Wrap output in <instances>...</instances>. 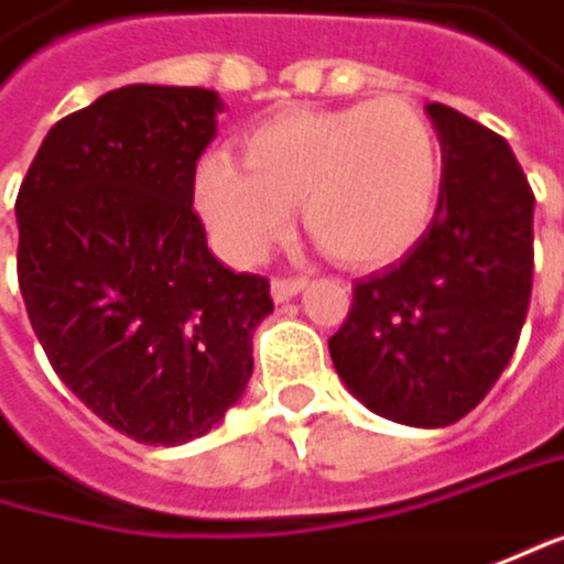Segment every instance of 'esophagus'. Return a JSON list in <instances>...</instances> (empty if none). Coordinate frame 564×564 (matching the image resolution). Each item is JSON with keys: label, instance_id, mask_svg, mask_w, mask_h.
<instances>
[{"label": "esophagus", "instance_id": "obj_1", "mask_svg": "<svg viewBox=\"0 0 564 564\" xmlns=\"http://www.w3.org/2000/svg\"><path fill=\"white\" fill-rule=\"evenodd\" d=\"M304 285H307V279H302V275H279V279H272V299L289 302L302 292Z\"/></svg>", "mask_w": 564, "mask_h": 564}]
</instances>
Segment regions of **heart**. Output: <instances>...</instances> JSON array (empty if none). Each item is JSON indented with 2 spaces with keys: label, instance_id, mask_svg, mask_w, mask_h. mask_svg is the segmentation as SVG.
Listing matches in <instances>:
<instances>
[{
  "label": "heart",
  "instance_id": "obj_1",
  "mask_svg": "<svg viewBox=\"0 0 564 564\" xmlns=\"http://www.w3.org/2000/svg\"><path fill=\"white\" fill-rule=\"evenodd\" d=\"M243 163L208 156L195 205L218 250L257 262L289 230L292 208L343 265L376 269L411 253L436 215L443 160L426 118L404 99L295 108L260 124Z\"/></svg>",
  "mask_w": 564,
  "mask_h": 564
}]
</instances>
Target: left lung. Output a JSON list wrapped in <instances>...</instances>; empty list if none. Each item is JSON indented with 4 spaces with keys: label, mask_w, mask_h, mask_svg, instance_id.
Instances as JSON below:
<instances>
[{
    "label": "left lung",
    "mask_w": 564,
    "mask_h": 564,
    "mask_svg": "<svg viewBox=\"0 0 564 564\" xmlns=\"http://www.w3.org/2000/svg\"><path fill=\"white\" fill-rule=\"evenodd\" d=\"M443 150L436 215L421 243L356 282L330 337L343 384L379 417L449 426L507 369L533 289V188L510 143L430 101Z\"/></svg>",
    "instance_id": "1"
}]
</instances>
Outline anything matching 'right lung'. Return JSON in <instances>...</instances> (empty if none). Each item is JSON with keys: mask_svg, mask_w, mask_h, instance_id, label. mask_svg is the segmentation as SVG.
I'll list each match as a JSON object with an SVG mask.
<instances>
[{"mask_svg": "<svg viewBox=\"0 0 564 564\" xmlns=\"http://www.w3.org/2000/svg\"><path fill=\"white\" fill-rule=\"evenodd\" d=\"M224 101L121 86L57 121L21 182L19 285L63 384L147 443L205 436L253 376L269 282L208 250L195 163Z\"/></svg>", "mask_w": 564, "mask_h": 564, "instance_id": "obj_1", "label": "right lung"}]
</instances>
